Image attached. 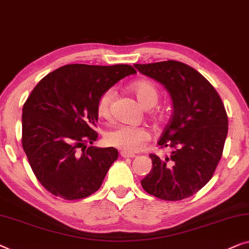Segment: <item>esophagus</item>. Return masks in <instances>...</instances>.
I'll list each match as a JSON object with an SVG mask.
<instances>
[{
  "label": "esophagus",
  "mask_w": 249,
  "mask_h": 249,
  "mask_svg": "<svg viewBox=\"0 0 249 249\" xmlns=\"http://www.w3.org/2000/svg\"><path fill=\"white\" fill-rule=\"evenodd\" d=\"M120 155H121V157H124V158H132V157H135V156H136L135 154H132V153H127V151H124V150L121 151Z\"/></svg>",
  "instance_id": "34e87169"
}]
</instances>
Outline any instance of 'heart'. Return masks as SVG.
<instances>
[{
  "mask_svg": "<svg viewBox=\"0 0 249 249\" xmlns=\"http://www.w3.org/2000/svg\"><path fill=\"white\" fill-rule=\"evenodd\" d=\"M131 89L140 104L146 109H149L157 103L160 92L154 83L149 81H139L133 83ZM114 95H116V89L113 88L107 89L100 95L96 103V111L100 118L107 119L110 117L111 103ZM149 139L150 133L146 128L129 124H119L107 131L106 135L107 145L127 151V153H136L140 150Z\"/></svg>",
  "mask_w": 249,
  "mask_h": 249,
  "instance_id": "obj_1",
  "label": "heart"
}]
</instances>
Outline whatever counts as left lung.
Returning a JSON list of instances; mask_svg holds the SVG:
<instances>
[{
  "label": "left lung",
  "instance_id": "obj_1",
  "mask_svg": "<svg viewBox=\"0 0 249 249\" xmlns=\"http://www.w3.org/2000/svg\"><path fill=\"white\" fill-rule=\"evenodd\" d=\"M160 82L171 95L173 114L158 145L169 147V157L155 154L151 171L142 179L147 193L166 201L189 197L210 181L222 156L228 117L222 101L207 78L176 60L133 65Z\"/></svg>",
  "mask_w": 249,
  "mask_h": 249
}]
</instances>
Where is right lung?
<instances>
[{
	"instance_id": "add662e5",
	"label": "right lung",
	"mask_w": 249,
	"mask_h": 249,
	"mask_svg": "<svg viewBox=\"0 0 249 249\" xmlns=\"http://www.w3.org/2000/svg\"><path fill=\"white\" fill-rule=\"evenodd\" d=\"M136 73L124 64H71L32 89L22 109V147L36 178L53 196L78 200L102 185L118 150L86 147L98 139L96 103L104 91Z\"/></svg>"
}]
</instances>
